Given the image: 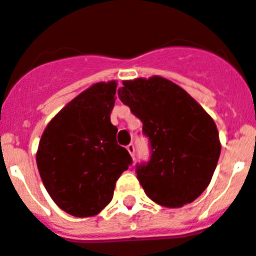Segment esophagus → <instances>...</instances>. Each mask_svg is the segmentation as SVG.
Returning <instances> with one entry per match:
<instances>
[{
  "mask_svg": "<svg viewBox=\"0 0 256 256\" xmlns=\"http://www.w3.org/2000/svg\"><path fill=\"white\" fill-rule=\"evenodd\" d=\"M126 148H128V154H132V158H134V154H135V147H134V144H128Z\"/></svg>",
  "mask_w": 256,
  "mask_h": 256,
  "instance_id": "34e87169",
  "label": "esophagus"
}]
</instances>
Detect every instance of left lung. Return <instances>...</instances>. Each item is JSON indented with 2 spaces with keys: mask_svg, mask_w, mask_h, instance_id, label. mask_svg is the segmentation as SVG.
Listing matches in <instances>:
<instances>
[{
  "mask_svg": "<svg viewBox=\"0 0 256 256\" xmlns=\"http://www.w3.org/2000/svg\"><path fill=\"white\" fill-rule=\"evenodd\" d=\"M118 98L143 122L151 158L136 164L150 199L169 208L194 202L211 182L220 158L218 132L184 88L161 76L124 80Z\"/></svg>",
  "mask_w": 256,
  "mask_h": 256,
  "instance_id": "obj_1",
  "label": "left lung"
}]
</instances>
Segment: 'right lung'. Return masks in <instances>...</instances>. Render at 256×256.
Masks as SVG:
<instances>
[{
	"label": "right lung",
	"instance_id": "right-lung-1",
	"mask_svg": "<svg viewBox=\"0 0 256 256\" xmlns=\"http://www.w3.org/2000/svg\"><path fill=\"white\" fill-rule=\"evenodd\" d=\"M117 83H96L45 128L36 164L48 194L75 218L95 216L110 203L116 182L132 158L110 122Z\"/></svg>",
	"mask_w": 256,
	"mask_h": 256
}]
</instances>
